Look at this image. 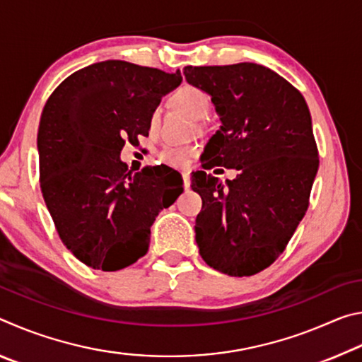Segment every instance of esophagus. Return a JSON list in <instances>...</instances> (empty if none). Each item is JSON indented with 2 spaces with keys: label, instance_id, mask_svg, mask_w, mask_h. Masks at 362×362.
Returning a JSON list of instances; mask_svg holds the SVG:
<instances>
[{
  "label": "esophagus",
  "instance_id": "34e87169",
  "mask_svg": "<svg viewBox=\"0 0 362 362\" xmlns=\"http://www.w3.org/2000/svg\"><path fill=\"white\" fill-rule=\"evenodd\" d=\"M182 179H183V187L189 188V185H192V180H189V174L188 173H182Z\"/></svg>",
  "mask_w": 362,
  "mask_h": 362
}]
</instances>
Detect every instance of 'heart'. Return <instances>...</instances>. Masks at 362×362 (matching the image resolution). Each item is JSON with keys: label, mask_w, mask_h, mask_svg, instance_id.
I'll return each instance as SVG.
<instances>
[{"label": "heart", "mask_w": 362, "mask_h": 362, "mask_svg": "<svg viewBox=\"0 0 362 362\" xmlns=\"http://www.w3.org/2000/svg\"><path fill=\"white\" fill-rule=\"evenodd\" d=\"M174 107L187 113L193 119H203L207 116L211 110V97L204 90H201L194 86H182L173 95ZM158 121V113L151 115L150 124L155 127ZM194 155V150L189 146H179V145H166L159 153V158L170 166L182 168L188 163V159Z\"/></svg>", "instance_id": "b5f03b06"}]
</instances>
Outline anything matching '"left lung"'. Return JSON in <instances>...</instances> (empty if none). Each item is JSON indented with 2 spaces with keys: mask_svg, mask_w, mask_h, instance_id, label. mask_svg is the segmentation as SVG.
<instances>
[{
  "mask_svg": "<svg viewBox=\"0 0 362 362\" xmlns=\"http://www.w3.org/2000/svg\"><path fill=\"white\" fill-rule=\"evenodd\" d=\"M188 84L211 95L220 129L206 144L204 170L192 174L203 209L194 233L199 254L228 276H252L283 254L308 209L320 166L303 95L278 73L243 62L185 66ZM236 168L225 186L205 173Z\"/></svg>",
  "mask_w": 362,
  "mask_h": 362,
  "instance_id": "8db88e82",
  "label": "left lung"
}]
</instances>
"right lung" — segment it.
<instances>
[{
    "label": "right lung",
    "mask_w": 362,
    "mask_h": 362,
    "mask_svg": "<svg viewBox=\"0 0 362 362\" xmlns=\"http://www.w3.org/2000/svg\"><path fill=\"white\" fill-rule=\"evenodd\" d=\"M182 75L124 60L73 73L49 97L38 129L40 182L60 240L79 262L116 272L144 257L158 214L183 192L168 166L132 174L126 142L148 136L161 97Z\"/></svg>",
    "instance_id": "obj_1"
}]
</instances>
